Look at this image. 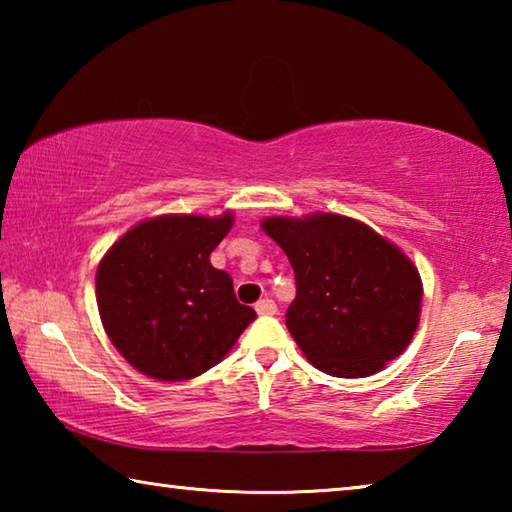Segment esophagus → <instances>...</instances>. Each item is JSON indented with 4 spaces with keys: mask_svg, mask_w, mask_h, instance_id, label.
I'll list each match as a JSON object with an SVG mask.
<instances>
[{
    "mask_svg": "<svg viewBox=\"0 0 512 512\" xmlns=\"http://www.w3.org/2000/svg\"><path fill=\"white\" fill-rule=\"evenodd\" d=\"M255 311H257L259 316H271V314H275V311H277V305H275L271 298H262L255 305Z\"/></svg>",
    "mask_w": 512,
    "mask_h": 512,
    "instance_id": "esophagus-1",
    "label": "esophagus"
}]
</instances>
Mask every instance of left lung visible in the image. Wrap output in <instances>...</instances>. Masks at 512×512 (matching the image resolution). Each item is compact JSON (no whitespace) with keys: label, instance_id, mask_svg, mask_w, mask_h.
I'll return each mask as SVG.
<instances>
[{"label":"left lung","instance_id":"obj_1","mask_svg":"<svg viewBox=\"0 0 512 512\" xmlns=\"http://www.w3.org/2000/svg\"><path fill=\"white\" fill-rule=\"evenodd\" d=\"M262 228L296 273L287 327L318 370L357 379L400 357L422 302L418 268L400 248L341 214L268 216Z\"/></svg>","mask_w":512,"mask_h":512}]
</instances>
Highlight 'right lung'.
I'll list each match as a JSON object with an SVG mask.
<instances>
[{"label":"right lung","mask_w":512,"mask_h":512,"mask_svg":"<svg viewBox=\"0 0 512 512\" xmlns=\"http://www.w3.org/2000/svg\"><path fill=\"white\" fill-rule=\"evenodd\" d=\"M235 216L162 214L137 223L97 268V305L110 341L160 381L203 375L255 320L232 277L210 264Z\"/></svg>","instance_id":"obj_1"}]
</instances>
